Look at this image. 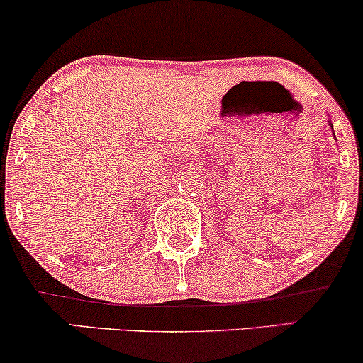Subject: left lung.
<instances>
[{"mask_svg":"<svg viewBox=\"0 0 363 363\" xmlns=\"http://www.w3.org/2000/svg\"><path fill=\"white\" fill-rule=\"evenodd\" d=\"M329 126H331V128H333V124H331V123H329Z\"/></svg>","mask_w":363,"mask_h":363,"instance_id":"1","label":"left lung"}]
</instances>
